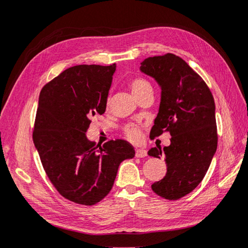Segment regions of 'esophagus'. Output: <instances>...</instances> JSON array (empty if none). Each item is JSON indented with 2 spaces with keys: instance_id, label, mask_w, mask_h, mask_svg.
Listing matches in <instances>:
<instances>
[{
  "instance_id": "esophagus-1",
  "label": "esophagus",
  "mask_w": 248,
  "mask_h": 248,
  "mask_svg": "<svg viewBox=\"0 0 248 248\" xmlns=\"http://www.w3.org/2000/svg\"><path fill=\"white\" fill-rule=\"evenodd\" d=\"M135 155H136V157H139V158L146 157V156H147V151H145V149H143V148H137Z\"/></svg>"
}]
</instances>
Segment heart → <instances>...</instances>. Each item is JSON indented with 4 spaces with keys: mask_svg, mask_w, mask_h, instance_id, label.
Listing matches in <instances>:
<instances>
[{
    "mask_svg": "<svg viewBox=\"0 0 248 248\" xmlns=\"http://www.w3.org/2000/svg\"><path fill=\"white\" fill-rule=\"evenodd\" d=\"M129 88L133 92V94L135 95V97H137L140 94H143L146 91L153 90L152 84L149 83V81H147L144 78H135L131 80L129 82ZM125 135H126L129 140L133 141H137L140 139V129L136 126V125L129 124L127 125L126 127L124 128Z\"/></svg>",
    "mask_w": 248,
    "mask_h": 248,
    "instance_id": "heart-1",
    "label": "heart"
}]
</instances>
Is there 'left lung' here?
<instances>
[{"mask_svg": "<svg viewBox=\"0 0 248 248\" xmlns=\"http://www.w3.org/2000/svg\"><path fill=\"white\" fill-rule=\"evenodd\" d=\"M140 70L161 89L158 114L151 137L164 131L171 135L167 147H154L148 155L165 157L167 172L152 185L153 191L177 200L203 179L217 147L216 103L205 82L184 59L173 54L149 57Z\"/></svg>", "mask_w": 248, "mask_h": 248, "instance_id": "obj_1", "label": "left lung"}]
</instances>
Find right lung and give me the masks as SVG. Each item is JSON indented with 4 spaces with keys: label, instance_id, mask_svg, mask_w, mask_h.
<instances>
[{
    "label": "right lung",
    "instance_id": "add662e5",
    "mask_svg": "<svg viewBox=\"0 0 248 248\" xmlns=\"http://www.w3.org/2000/svg\"><path fill=\"white\" fill-rule=\"evenodd\" d=\"M116 64H79L64 70L39 94L32 140L51 184L83 205L111 191L121 162L135 156L126 140L95 146L87 139L91 119L107 108Z\"/></svg>",
    "mask_w": 248,
    "mask_h": 248
}]
</instances>
